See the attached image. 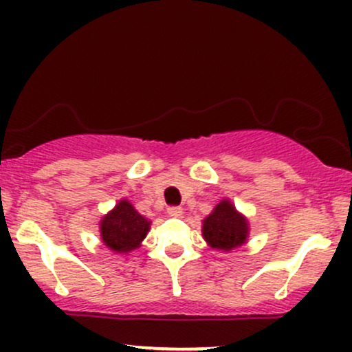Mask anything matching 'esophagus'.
I'll return each mask as SVG.
<instances>
[{
    "label": "esophagus",
    "mask_w": 352,
    "mask_h": 352,
    "mask_svg": "<svg viewBox=\"0 0 352 352\" xmlns=\"http://www.w3.org/2000/svg\"><path fill=\"white\" fill-rule=\"evenodd\" d=\"M167 213L170 217H182V213H184V208L175 207V205H170V207L167 208Z\"/></svg>",
    "instance_id": "34e87169"
}]
</instances>
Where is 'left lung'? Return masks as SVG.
<instances>
[{
    "label": "left lung",
    "mask_w": 352,
    "mask_h": 352,
    "mask_svg": "<svg viewBox=\"0 0 352 352\" xmlns=\"http://www.w3.org/2000/svg\"><path fill=\"white\" fill-rule=\"evenodd\" d=\"M201 233L210 246L230 252L245 243L248 236V223L228 200H223L205 218Z\"/></svg>",
    "instance_id": "8db88e82"
}]
</instances>
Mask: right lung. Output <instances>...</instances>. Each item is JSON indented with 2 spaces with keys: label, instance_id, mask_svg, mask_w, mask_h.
<instances>
[{
  "label": "right lung",
  "instance_id": "1",
  "mask_svg": "<svg viewBox=\"0 0 352 352\" xmlns=\"http://www.w3.org/2000/svg\"><path fill=\"white\" fill-rule=\"evenodd\" d=\"M148 225L151 223L135 212L127 200H120L100 221V236L109 250L127 253L140 245L147 235Z\"/></svg>",
  "mask_w": 352,
  "mask_h": 352
}]
</instances>
